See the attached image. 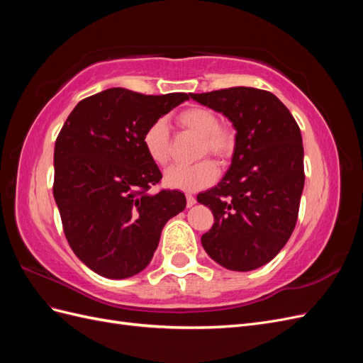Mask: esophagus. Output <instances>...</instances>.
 <instances>
[{"instance_id": "obj_1", "label": "esophagus", "mask_w": 363, "mask_h": 363, "mask_svg": "<svg viewBox=\"0 0 363 363\" xmlns=\"http://www.w3.org/2000/svg\"><path fill=\"white\" fill-rule=\"evenodd\" d=\"M186 201H188V207H192L196 203V199H195L194 195L188 194V195H186Z\"/></svg>"}]
</instances>
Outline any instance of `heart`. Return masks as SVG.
<instances>
[{"label": "heart", "mask_w": 363, "mask_h": 363, "mask_svg": "<svg viewBox=\"0 0 363 363\" xmlns=\"http://www.w3.org/2000/svg\"><path fill=\"white\" fill-rule=\"evenodd\" d=\"M180 127L201 136L200 156L211 152L215 157L225 160L232 156L235 138L227 128L219 127V118L208 108L191 107L177 115ZM142 147L147 156L156 164H164L171 155V138L167 121L157 119L150 124L142 136ZM218 177V168L212 160H201L195 164H174L164 171V184L168 188L195 192L211 186Z\"/></svg>", "instance_id": "obj_1"}]
</instances>
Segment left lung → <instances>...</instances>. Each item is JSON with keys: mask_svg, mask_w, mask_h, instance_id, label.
I'll list each match as a JSON object with an SVG mask.
<instances>
[{"mask_svg": "<svg viewBox=\"0 0 363 363\" xmlns=\"http://www.w3.org/2000/svg\"><path fill=\"white\" fill-rule=\"evenodd\" d=\"M191 98L223 113L236 130L228 171L215 188L196 196L215 218L201 244L227 269H257L286 245L298 216L301 131L288 107L268 91L238 86Z\"/></svg>", "mask_w": 363, "mask_h": 363, "instance_id": "left-lung-1", "label": "left lung"}]
</instances>
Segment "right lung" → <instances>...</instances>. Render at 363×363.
Returning <instances> with one entry per match:
<instances>
[{"label":"right lung","mask_w":363,"mask_h":363,"mask_svg":"<svg viewBox=\"0 0 363 363\" xmlns=\"http://www.w3.org/2000/svg\"><path fill=\"white\" fill-rule=\"evenodd\" d=\"M186 94L144 95L111 87L74 107L54 147V200L68 242L106 279L144 271L162 230L186 207L179 191L148 192L162 172L142 147L150 124Z\"/></svg>","instance_id":"1"}]
</instances>
